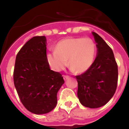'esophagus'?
<instances>
[{"mask_svg": "<svg viewBox=\"0 0 129 129\" xmlns=\"http://www.w3.org/2000/svg\"><path fill=\"white\" fill-rule=\"evenodd\" d=\"M69 77H69L68 76H65V75H64V76H63V78H64V81L67 80V79H68Z\"/></svg>", "mask_w": 129, "mask_h": 129, "instance_id": "1", "label": "esophagus"}]
</instances>
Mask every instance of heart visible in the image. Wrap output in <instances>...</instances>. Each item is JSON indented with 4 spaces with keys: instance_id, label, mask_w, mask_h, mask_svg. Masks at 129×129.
<instances>
[{
    "instance_id": "heart-1",
    "label": "heart",
    "mask_w": 129,
    "mask_h": 129,
    "mask_svg": "<svg viewBox=\"0 0 129 129\" xmlns=\"http://www.w3.org/2000/svg\"><path fill=\"white\" fill-rule=\"evenodd\" d=\"M96 52L95 43L90 38H70L59 41L55 51L49 52L47 60L55 71H61L67 64L76 72H85L94 62Z\"/></svg>"
}]
</instances>
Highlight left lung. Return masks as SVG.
Wrapping results in <instances>:
<instances>
[{"label":"left lung","mask_w":129,"mask_h":129,"mask_svg":"<svg viewBox=\"0 0 129 129\" xmlns=\"http://www.w3.org/2000/svg\"><path fill=\"white\" fill-rule=\"evenodd\" d=\"M98 48L97 56L85 72L76 76L77 97L86 107L96 109L113 97L118 85V65L110 46L98 34L92 32Z\"/></svg>","instance_id":"left-lung-1"}]
</instances>
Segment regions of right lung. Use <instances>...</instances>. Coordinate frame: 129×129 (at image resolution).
<instances>
[{"label": "right lung", "mask_w": 129, "mask_h": 129, "mask_svg": "<svg viewBox=\"0 0 129 129\" xmlns=\"http://www.w3.org/2000/svg\"><path fill=\"white\" fill-rule=\"evenodd\" d=\"M13 81L21 103L29 112L43 114L55 107L64 81L60 73L50 68L44 36L32 37L18 52Z\"/></svg>", "instance_id": "1"}]
</instances>
